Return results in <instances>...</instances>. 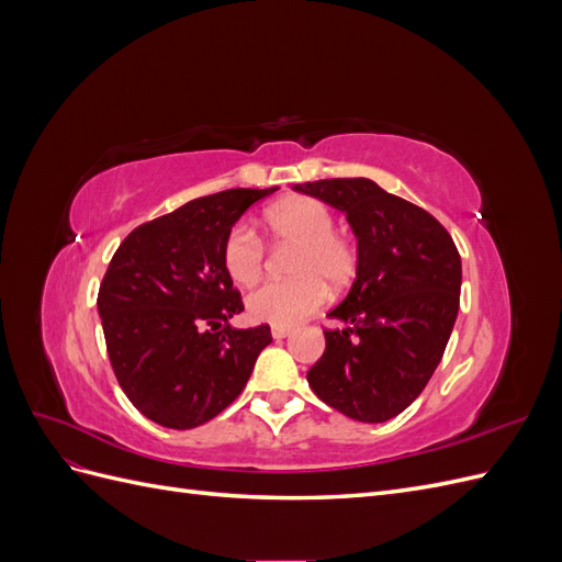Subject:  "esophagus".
<instances>
[{
    "label": "esophagus",
    "mask_w": 562,
    "mask_h": 562,
    "mask_svg": "<svg viewBox=\"0 0 562 562\" xmlns=\"http://www.w3.org/2000/svg\"><path fill=\"white\" fill-rule=\"evenodd\" d=\"M291 333H293L291 326H274V328H271V337H274V339H283V337H288Z\"/></svg>",
    "instance_id": "1"
}]
</instances>
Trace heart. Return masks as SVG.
Instances as JSON below:
<instances>
[{"label":"heart","mask_w":562,"mask_h":562,"mask_svg":"<svg viewBox=\"0 0 562 562\" xmlns=\"http://www.w3.org/2000/svg\"><path fill=\"white\" fill-rule=\"evenodd\" d=\"M265 229L277 244H295L288 269L293 279L267 281L248 295L255 321L293 326L316 312L330 291L345 288L359 252L347 234L335 229V213L314 196H288L265 211ZM223 267L236 285H252L265 267V244L246 225H234L223 244Z\"/></svg>","instance_id":"1"}]
</instances>
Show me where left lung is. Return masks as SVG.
Masks as SVG:
<instances>
[{
  "mask_svg": "<svg viewBox=\"0 0 562 562\" xmlns=\"http://www.w3.org/2000/svg\"><path fill=\"white\" fill-rule=\"evenodd\" d=\"M345 211L359 239L356 281L328 314L326 351L307 372L314 394L351 419L401 415L443 359L459 310L462 260L448 229L368 178L295 184Z\"/></svg>",
  "mask_w": 562,
  "mask_h": 562,
  "instance_id": "obj_1",
  "label": "left lung"
}]
</instances>
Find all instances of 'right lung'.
I'll return each instance as SVG.
<instances>
[{"mask_svg":"<svg viewBox=\"0 0 562 562\" xmlns=\"http://www.w3.org/2000/svg\"><path fill=\"white\" fill-rule=\"evenodd\" d=\"M269 190H225L187 201L119 244L98 291L112 370L126 398L166 429H194L241 394L267 323L232 328L241 293L223 267V244Z\"/></svg>","mask_w":562,"mask_h":562,"instance_id":"1","label":"right lung"}]
</instances>
